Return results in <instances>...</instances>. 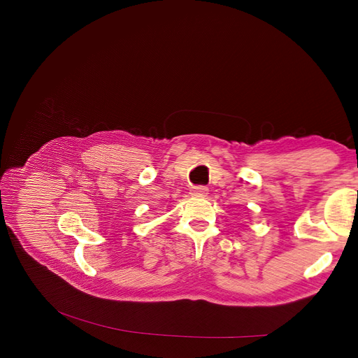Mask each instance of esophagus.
<instances>
[{"mask_svg": "<svg viewBox=\"0 0 358 358\" xmlns=\"http://www.w3.org/2000/svg\"><path fill=\"white\" fill-rule=\"evenodd\" d=\"M192 196H197V197H203L208 194V187L204 185H193L192 190H190Z\"/></svg>", "mask_w": 358, "mask_h": 358, "instance_id": "obj_1", "label": "esophagus"}]
</instances>
